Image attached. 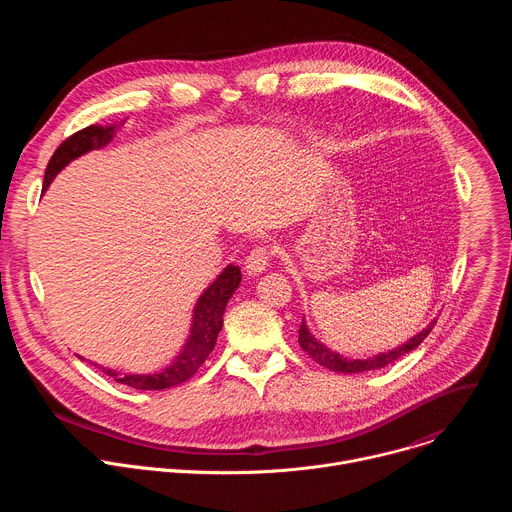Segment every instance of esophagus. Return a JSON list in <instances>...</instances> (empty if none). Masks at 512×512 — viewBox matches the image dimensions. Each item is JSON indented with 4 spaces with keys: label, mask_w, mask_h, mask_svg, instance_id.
Masks as SVG:
<instances>
[{
    "label": "esophagus",
    "mask_w": 512,
    "mask_h": 512,
    "mask_svg": "<svg viewBox=\"0 0 512 512\" xmlns=\"http://www.w3.org/2000/svg\"><path fill=\"white\" fill-rule=\"evenodd\" d=\"M269 257H271V251L269 247H255L249 255H247V261H245V273L255 277L259 273H263L269 265Z\"/></svg>",
    "instance_id": "obj_1"
}]
</instances>
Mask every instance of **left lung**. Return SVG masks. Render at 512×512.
Returning <instances> with one entry per match:
<instances>
[{
	"mask_svg": "<svg viewBox=\"0 0 512 512\" xmlns=\"http://www.w3.org/2000/svg\"><path fill=\"white\" fill-rule=\"evenodd\" d=\"M433 324H435V320L429 322L419 334H415L413 338H409L407 342L399 344V346L393 348V350L379 352V354L369 356V358H354V360L342 356L340 352H336V350L328 348L324 342H320V340L310 332L306 320H302V326H300V330H298V332H300V338H298V340H300V346L320 364V367H326V369H330V371H334V373L356 375V373H367V371L385 369L387 364H391V362H395L397 358H401L403 354L415 350V348L423 342V338L431 332Z\"/></svg>",
	"mask_w": 512,
	"mask_h": 512,
	"instance_id": "8db88e82",
	"label": "left lung"
}]
</instances>
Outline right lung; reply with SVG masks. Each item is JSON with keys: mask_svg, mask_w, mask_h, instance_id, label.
<instances>
[{"mask_svg": "<svg viewBox=\"0 0 512 512\" xmlns=\"http://www.w3.org/2000/svg\"><path fill=\"white\" fill-rule=\"evenodd\" d=\"M121 125H123V121H121ZM115 129H117V123L89 125V127L77 131L75 135H70L68 139H64L46 166L42 190H46L52 184V180L72 160H77L93 150H101L107 143H111L115 137ZM239 283H241V269L235 265H227L221 273L216 275V279L202 291L200 298L194 304L190 332H188L180 352L162 371L148 373V375H133V373L127 375V373H119L109 367H101V364H97V362H91V360L89 362L95 364L99 371H103L113 381L133 387V389H139V391H160V389H168V387L188 381L198 371L200 364L208 358V354L212 352L218 332L223 330V314L227 310L229 300L237 291ZM79 358L85 360L83 356H79Z\"/></svg>", "mask_w": 512, "mask_h": 512, "instance_id": "obj_1", "label": "right lung"}]
</instances>
